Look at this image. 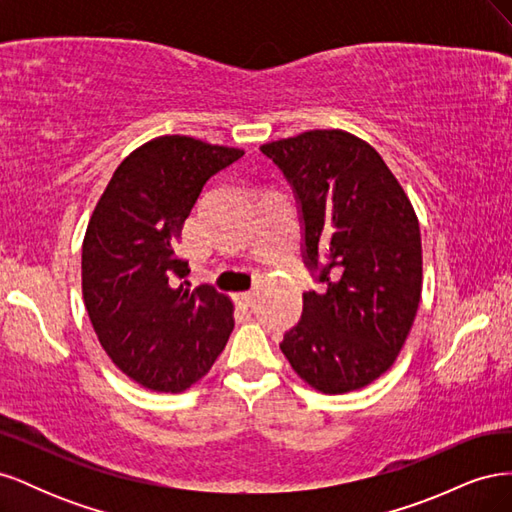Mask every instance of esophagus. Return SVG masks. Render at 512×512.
I'll return each instance as SVG.
<instances>
[{
    "mask_svg": "<svg viewBox=\"0 0 512 512\" xmlns=\"http://www.w3.org/2000/svg\"><path fill=\"white\" fill-rule=\"evenodd\" d=\"M254 297H256V292H254V290L241 292V294H237V303H239V305H243V307H252V305H254Z\"/></svg>",
    "mask_w": 512,
    "mask_h": 512,
    "instance_id": "obj_1",
    "label": "esophagus"
}]
</instances>
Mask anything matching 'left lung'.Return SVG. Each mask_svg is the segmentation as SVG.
Returning <instances> with one entry per match:
<instances>
[{
    "label": "left lung",
    "mask_w": 512,
    "mask_h": 512,
    "mask_svg": "<svg viewBox=\"0 0 512 512\" xmlns=\"http://www.w3.org/2000/svg\"><path fill=\"white\" fill-rule=\"evenodd\" d=\"M290 183L301 256L320 290L284 333L292 369L322 393L363 389L389 369L421 301V230L380 153L342 130L262 145Z\"/></svg>",
    "instance_id": "left-lung-1"
}]
</instances>
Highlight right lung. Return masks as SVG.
<instances>
[{
  "label": "right lung",
  "mask_w": 512,
  "mask_h": 512,
  "mask_svg": "<svg viewBox=\"0 0 512 512\" xmlns=\"http://www.w3.org/2000/svg\"><path fill=\"white\" fill-rule=\"evenodd\" d=\"M241 149L190 136L138 147L108 181L83 241V299L102 348L145 389L185 391L203 378L235 327L209 284L188 290L181 228L205 183Z\"/></svg>",
  "instance_id": "obj_1"
}]
</instances>
